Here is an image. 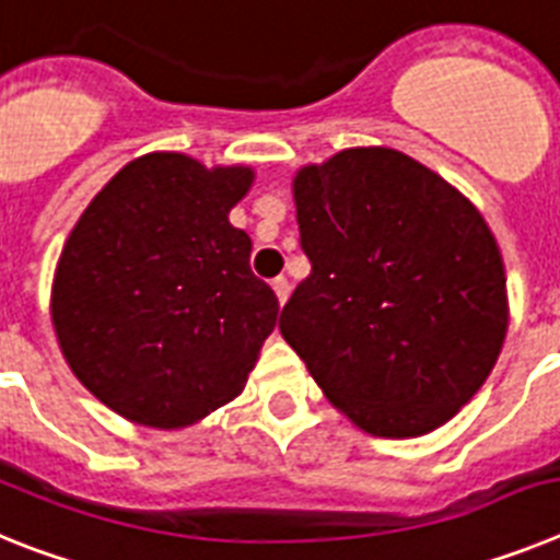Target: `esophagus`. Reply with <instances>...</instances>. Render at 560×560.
<instances>
[{"mask_svg":"<svg viewBox=\"0 0 560 560\" xmlns=\"http://www.w3.org/2000/svg\"><path fill=\"white\" fill-rule=\"evenodd\" d=\"M273 290H276V299H279V304H284L287 295H290V281H287L284 276H279V279H273Z\"/></svg>","mask_w":560,"mask_h":560,"instance_id":"34e87169","label":"esophagus"}]
</instances>
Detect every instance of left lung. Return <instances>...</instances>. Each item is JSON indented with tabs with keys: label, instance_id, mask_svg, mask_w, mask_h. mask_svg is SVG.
<instances>
[{
	"label": "left lung",
	"instance_id": "left-lung-1",
	"mask_svg": "<svg viewBox=\"0 0 560 560\" xmlns=\"http://www.w3.org/2000/svg\"><path fill=\"white\" fill-rule=\"evenodd\" d=\"M293 199L313 270L281 310L287 343L366 434L445 425L508 335V276L479 208L386 145L304 165Z\"/></svg>",
	"mask_w": 560,
	"mask_h": 560
}]
</instances>
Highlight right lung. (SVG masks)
<instances>
[{"instance_id":"obj_1","label":"right lung","mask_w":560,"mask_h":560,"mask_svg":"<svg viewBox=\"0 0 560 560\" xmlns=\"http://www.w3.org/2000/svg\"><path fill=\"white\" fill-rule=\"evenodd\" d=\"M253 179L250 165L143 154L67 236L52 327L72 374L115 415L174 431L242 395L279 318L250 236L228 220Z\"/></svg>"}]
</instances>
